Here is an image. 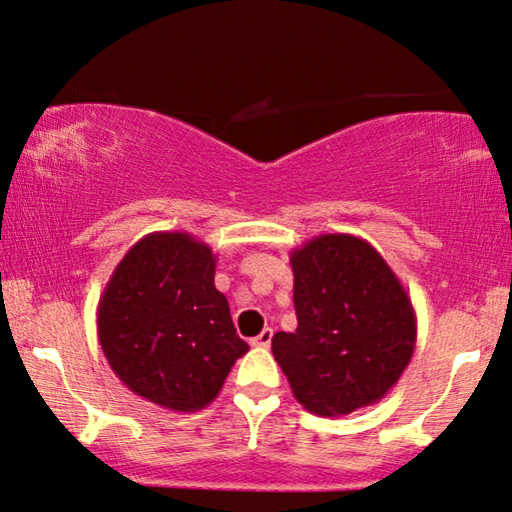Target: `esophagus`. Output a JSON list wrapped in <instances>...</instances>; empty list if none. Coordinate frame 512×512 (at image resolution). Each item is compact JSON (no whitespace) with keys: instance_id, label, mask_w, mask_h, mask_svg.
Segmentation results:
<instances>
[{"instance_id":"obj_1","label":"esophagus","mask_w":512,"mask_h":512,"mask_svg":"<svg viewBox=\"0 0 512 512\" xmlns=\"http://www.w3.org/2000/svg\"><path fill=\"white\" fill-rule=\"evenodd\" d=\"M272 335H274V331H272V329H263L261 333L256 335L254 340H251V345H254V347H263V349H267V347L272 345Z\"/></svg>"}]
</instances>
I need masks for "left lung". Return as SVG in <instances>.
I'll return each instance as SVG.
<instances>
[{
	"mask_svg": "<svg viewBox=\"0 0 512 512\" xmlns=\"http://www.w3.org/2000/svg\"><path fill=\"white\" fill-rule=\"evenodd\" d=\"M297 331L272 354L308 413L349 415L388 395L413 358L417 317L397 274L370 242L322 233L290 254Z\"/></svg>",
	"mask_w": 512,
	"mask_h": 512,
	"instance_id": "1",
	"label": "left lung"
}]
</instances>
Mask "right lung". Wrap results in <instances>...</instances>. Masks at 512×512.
<instances>
[{
    "mask_svg": "<svg viewBox=\"0 0 512 512\" xmlns=\"http://www.w3.org/2000/svg\"><path fill=\"white\" fill-rule=\"evenodd\" d=\"M215 263L213 249L186 231L149 233L99 297V345L117 379L177 413L211 404L249 351L215 288Z\"/></svg>",
    "mask_w": 512,
    "mask_h": 512,
    "instance_id": "obj_1",
    "label": "right lung"
}]
</instances>
